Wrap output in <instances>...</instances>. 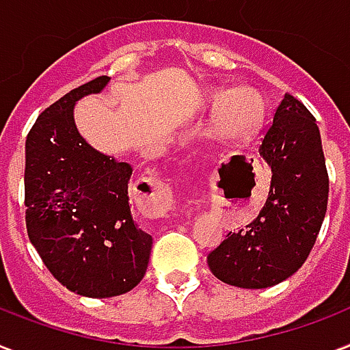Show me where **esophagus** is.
<instances>
[{
  "instance_id": "34e87169",
  "label": "esophagus",
  "mask_w": 350,
  "mask_h": 350,
  "mask_svg": "<svg viewBox=\"0 0 350 350\" xmlns=\"http://www.w3.org/2000/svg\"><path fill=\"white\" fill-rule=\"evenodd\" d=\"M148 193L137 197L138 208L150 217H164L173 208V193L166 184L153 183Z\"/></svg>"
}]
</instances>
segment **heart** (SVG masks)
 Segmentation results:
<instances>
[{"mask_svg":"<svg viewBox=\"0 0 350 350\" xmlns=\"http://www.w3.org/2000/svg\"><path fill=\"white\" fill-rule=\"evenodd\" d=\"M213 102H223L217 120V129L221 135L241 137L252 133L261 124V98L252 89L241 88L230 94L219 91L213 94Z\"/></svg>","mask_w":350,"mask_h":350,"instance_id":"b5f03b06","label":"heart"}]
</instances>
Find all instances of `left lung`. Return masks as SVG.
<instances>
[{
    "label": "left lung",
    "instance_id": "8db88e82",
    "mask_svg": "<svg viewBox=\"0 0 350 350\" xmlns=\"http://www.w3.org/2000/svg\"><path fill=\"white\" fill-rule=\"evenodd\" d=\"M259 153L272 170L268 199L245 230L208 254L223 283L267 288L301 268L327 212L329 173L312 113L286 93L262 131Z\"/></svg>",
    "mask_w": 350,
    "mask_h": 350
}]
</instances>
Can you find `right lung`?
<instances>
[{
    "label": "right lung",
    "mask_w": 350,
    "mask_h": 350,
    "mask_svg": "<svg viewBox=\"0 0 350 350\" xmlns=\"http://www.w3.org/2000/svg\"><path fill=\"white\" fill-rule=\"evenodd\" d=\"M109 77L72 89L38 116L25 142V223L49 272L85 297L126 294L142 281L151 239L133 219V167L78 133L72 109Z\"/></svg>",
    "instance_id": "right-lung-1"
}]
</instances>
